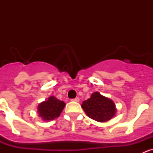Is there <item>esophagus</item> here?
I'll list each match as a JSON object with an SVG mask.
<instances>
[{"mask_svg": "<svg viewBox=\"0 0 153 153\" xmlns=\"http://www.w3.org/2000/svg\"><path fill=\"white\" fill-rule=\"evenodd\" d=\"M71 101H74V102H79V99L78 98V97H76V98L72 99V100H71Z\"/></svg>", "mask_w": 153, "mask_h": 153, "instance_id": "obj_1", "label": "esophagus"}]
</instances>
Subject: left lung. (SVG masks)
<instances>
[{"mask_svg": "<svg viewBox=\"0 0 153 153\" xmlns=\"http://www.w3.org/2000/svg\"><path fill=\"white\" fill-rule=\"evenodd\" d=\"M82 108L90 118L98 122H106L116 113L114 102L98 92L93 93L90 99L83 101Z\"/></svg>", "mask_w": 153, "mask_h": 153, "instance_id": "1", "label": "left lung"}]
</instances>
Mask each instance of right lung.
Returning <instances> with one entry per match:
<instances>
[{
    "instance_id": "1",
    "label": "right lung",
    "mask_w": 153,
    "mask_h": 153,
    "mask_svg": "<svg viewBox=\"0 0 153 153\" xmlns=\"http://www.w3.org/2000/svg\"><path fill=\"white\" fill-rule=\"evenodd\" d=\"M65 106L63 101L59 100L54 97H51L47 101L41 102L38 106L40 117L45 121H51L58 117Z\"/></svg>"
}]
</instances>
